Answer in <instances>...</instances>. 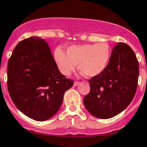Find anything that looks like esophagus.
Returning <instances> with one entry per match:
<instances>
[{
  "label": "esophagus",
  "instance_id": "34e87169",
  "mask_svg": "<svg viewBox=\"0 0 147 147\" xmlns=\"http://www.w3.org/2000/svg\"><path fill=\"white\" fill-rule=\"evenodd\" d=\"M80 82H78V81H75V82H74V86H78V85H80Z\"/></svg>",
  "mask_w": 147,
  "mask_h": 147
}]
</instances>
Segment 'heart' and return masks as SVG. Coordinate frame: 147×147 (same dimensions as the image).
Listing matches in <instances>:
<instances>
[{
    "label": "heart",
    "instance_id": "obj_1",
    "mask_svg": "<svg viewBox=\"0 0 147 147\" xmlns=\"http://www.w3.org/2000/svg\"><path fill=\"white\" fill-rule=\"evenodd\" d=\"M111 49L105 42L89 45H72L65 54L60 48L54 52V59L62 75L69 76L76 68L88 77H95L103 72L108 66Z\"/></svg>",
    "mask_w": 147,
    "mask_h": 147
}]
</instances>
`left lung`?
Masks as SVG:
<instances>
[{
    "mask_svg": "<svg viewBox=\"0 0 147 147\" xmlns=\"http://www.w3.org/2000/svg\"><path fill=\"white\" fill-rule=\"evenodd\" d=\"M139 62L133 49L119 42L113 47L105 70L88 80L90 90L83 99L90 114L108 119L122 112L136 94Z\"/></svg>",
    "mask_w": 147,
    "mask_h": 147,
    "instance_id": "left-lung-1",
    "label": "left lung"
}]
</instances>
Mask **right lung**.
<instances>
[{
	"label": "right lung",
	"mask_w": 147,
	"mask_h": 147,
	"mask_svg": "<svg viewBox=\"0 0 147 147\" xmlns=\"http://www.w3.org/2000/svg\"><path fill=\"white\" fill-rule=\"evenodd\" d=\"M8 90L24 114L38 121L59 111L72 80L59 72L47 43L39 36L21 41L8 60Z\"/></svg>",
	"instance_id": "add662e5"
}]
</instances>
